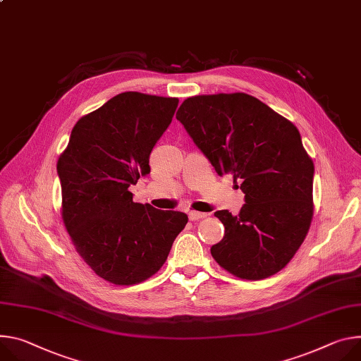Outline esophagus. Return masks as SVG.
I'll list each match as a JSON object with an SVG mask.
<instances>
[{
    "label": "esophagus",
    "mask_w": 361,
    "mask_h": 361,
    "mask_svg": "<svg viewBox=\"0 0 361 361\" xmlns=\"http://www.w3.org/2000/svg\"><path fill=\"white\" fill-rule=\"evenodd\" d=\"M207 216H209L207 213H200V212H194V210H191V212L188 213V219H190L191 221H195V220L204 219V217H207Z\"/></svg>",
    "instance_id": "obj_1"
}]
</instances>
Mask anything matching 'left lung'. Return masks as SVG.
<instances>
[{
    "mask_svg": "<svg viewBox=\"0 0 361 361\" xmlns=\"http://www.w3.org/2000/svg\"><path fill=\"white\" fill-rule=\"evenodd\" d=\"M176 118L219 176L242 181L246 203L239 214L214 213L224 226L210 249L214 260L249 281L283 269L314 214V162L297 126L243 92L187 97Z\"/></svg>",
    "mask_w": 361,
    "mask_h": 361,
    "instance_id": "obj_1",
    "label": "left lung"
}]
</instances>
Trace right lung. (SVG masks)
Returning <instances> with one entry per match:
<instances>
[{
  "label": "right lung",
  "instance_id": "obj_1",
  "mask_svg": "<svg viewBox=\"0 0 361 361\" xmlns=\"http://www.w3.org/2000/svg\"><path fill=\"white\" fill-rule=\"evenodd\" d=\"M177 97L123 92L82 116L57 159L61 219L90 269L115 285L155 275L188 217L134 203L130 184L171 123Z\"/></svg>",
  "mask_w": 361,
  "mask_h": 361
}]
</instances>
